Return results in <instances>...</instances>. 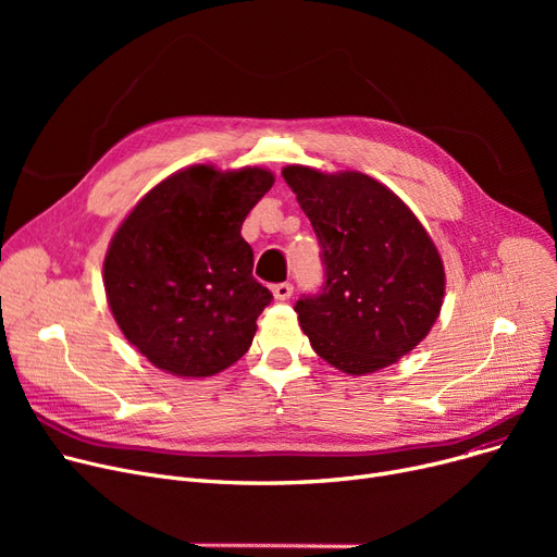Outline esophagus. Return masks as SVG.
I'll return each instance as SVG.
<instances>
[{"label":"esophagus","mask_w":557,"mask_h":557,"mask_svg":"<svg viewBox=\"0 0 557 557\" xmlns=\"http://www.w3.org/2000/svg\"><path fill=\"white\" fill-rule=\"evenodd\" d=\"M273 296L275 300H288L290 296H294V284L290 282H280L273 286Z\"/></svg>","instance_id":"esophagus-1"}]
</instances>
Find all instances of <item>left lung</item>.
Here are the masks:
<instances>
[{
  "label": "left lung",
  "instance_id": "1",
  "mask_svg": "<svg viewBox=\"0 0 557 557\" xmlns=\"http://www.w3.org/2000/svg\"><path fill=\"white\" fill-rule=\"evenodd\" d=\"M282 175L311 221L325 267L318 294L294 307L315 355L347 374L395 363L443 307L445 269L426 230L366 173L294 164Z\"/></svg>",
  "mask_w": 557,
  "mask_h": 557
}]
</instances>
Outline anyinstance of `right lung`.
I'll list each match as a JSON object with an SVG mask.
<instances>
[{
  "label": "right lung",
  "mask_w": 557,
  "mask_h": 557,
  "mask_svg": "<svg viewBox=\"0 0 557 557\" xmlns=\"http://www.w3.org/2000/svg\"><path fill=\"white\" fill-rule=\"evenodd\" d=\"M259 166L196 164L146 194L116 230L103 284L116 325L160 370L210 376L239 361L273 300L242 225L273 187Z\"/></svg>",
  "instance_id": "add662e5"
}]
</instances>
